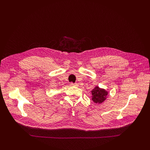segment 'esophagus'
<instances>
[{
	"label": "esophagus",
	"mask_w": 150,
	"mask_h": 150,
	"mask_svg": "<svg viewBox=\"0 0 150 150\" xmlns=\"http://www.w3.org/2000/svg\"><path fill=\"white\" fill-rule=\"evenodd\" d=\"M70 86H78V84L77 83H70Z\"/></svg>",
	"instance_id": "obj_1"
}]
</instances>
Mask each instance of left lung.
I'll return each instance as SVG.
<instances>
[{
    "mask_svg": "<svg viewBox=\"0 0 150 150\" xmlns=\"http://www.w3.org/2000/svg\"><path fill=\"white\" fill-rule=\"evenodd\" d=\"M108 92L105 90V89L100 88L97 86H96L91 90V100H93L95 104H102L103 102L106 100V98H108Z\"/></svg>",
    "mask_w": 150,
    "mask_h": 150,
    "instance_id": "8db88e82",
    "label": "left lung"
}]
</instances>
